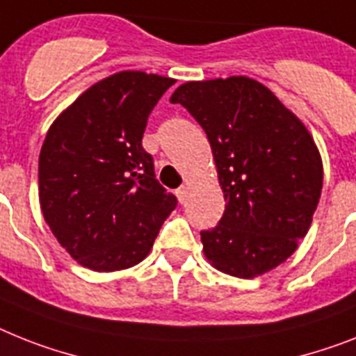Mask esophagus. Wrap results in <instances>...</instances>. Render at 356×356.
Returning <instances> with one entry per match:
<instances>
[{
  "label": "esophagus",
  "instance_id": "1",
  "mask_svg": "<svg viewBox=\"0 0 356 356\" xmlns=\"http://www.w3.org/2000/svg\"><path fill=\"white\" fill-rule=\"evenodd\" d=\"M176 196H178V200L184 204L185 200H187V187H185V185L178 187V189H176Z\"/></svg>",
  "mask_w": 356,
  "mask_h": 356
}]
</instances>
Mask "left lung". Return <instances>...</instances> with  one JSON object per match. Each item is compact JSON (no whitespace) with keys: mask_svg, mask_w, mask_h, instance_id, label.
<instances>
[{"mask_svg":"<svg viewBox=\"0 0 356 356\" xmlns=\"http://www.w3.org/2000/svg\"><path fill=\"white\" fill-rule=\"evenodd\" d=\"M211 143L225 211L202 231L205 257L222 273L271 271L305 236L322 193V160L304 123L245 76L189 81L171 96Z\"/></svg>","mask_w":356,"mask_h":356,"instance_id":"obj_1","label":"left lung"}]
</instances>
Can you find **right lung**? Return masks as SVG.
Here are the masks:
<instances>
[{"instance_id":"add662e5","label":"right lung","mask_w":356,"mask_h":356,"mask_svg":"<svg viewBox=\"0 0 356 356\" xmlns=\"http://www.w3.org/2000/svg\"><path fill=\"white\" fill-rule=\"evenodd\" d=\"M175 79L138 70L108 76L56 120L40 152L45 222L74 260L120 271L149 254L178 200L143 149L147 120Z\"/></svg>"}]
</instances>
